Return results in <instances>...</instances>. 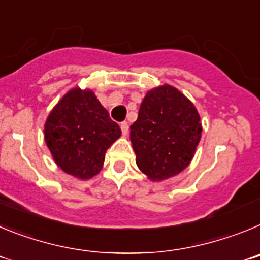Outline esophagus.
<instances>
[{
    "instance_id": "1",
    "label": "esophagus",
    "mask_w": 260,
    "mask_h": 260,
    "mask_svg": "<svg viewBox=\"0 0 260 260\" xmlns=\"http://www.w3.org/2000/svg\"><path fill=\"white\" fill-rule=\"evenodd\" d=\"M119 127H121V132H122L123 135H127V133H128V123L126 122V121L121 122Z\"/></svg>"
}]
</instances>
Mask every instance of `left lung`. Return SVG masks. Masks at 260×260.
<instances>
[{"label":"left lung","instance_id":"obj_1","mask_svg":"<svg viewBox=\"0 0 260 260\" xmlns=\"http://www.w3.org/2000/svg\"><path fill=\"white\" fill-rule=\"evenodd\" d=\"M201 135L197 108L169 84L147 92L138 119L130 126L135 161L151 181L181 173L194 157Z\"/></svg>","mask_w":260,"mask_h":260}]
</instances>
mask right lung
<instances>
[{"instance_id":"right-lung-1","label":"right lung","mask_w":260,"mask_h":260,"mask_svg":"<svg viewBox=\"0 0 260 260\" xmlns=\"http://www.w3.org/2000/svg\"><path fill=\"white\" fill-rule=\"evenodd\" d=\"M121 137L118 123L91 89L73 88L53 108L44 126L45 143L65 173L89 180L102 171L105 152Z\"/></svg>"}]
</instances>
